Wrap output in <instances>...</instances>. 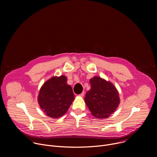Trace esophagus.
Wrapping results in <instances>:
<instances>
[{"label": "esophagus", "mask_w": 157, "mask_h": 157, "mask_svg": "<svg viewBox=\"0 0 157 157\" xmlns=\"http://www.w3.org/2000/svg\"><path fill=\"white\" fill-rule=\"evenodd\" d=\"M79 96H81V97H83V96H84V92H82V93H81Z\"/></svg>", "instance_id": "34e87169"}]
</instances>
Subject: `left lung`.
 <instances>
[{"mask_svg": "<svg viewBox=\"0 0 157 157\" xmlns=\"http://www.w3.org/2000/svg\"><path fill=\"white\" fill-rule=\"evenodd\" d=\"M91 89L86 93L85 102L92 115L98 119H105L118 107L119 93L113 83L94 76L89 81Z\"/></svg>", "mask_w": 157, "mask_h": 157, "instance_id": "8db88e82", "label": "left lung"}]
</instances>
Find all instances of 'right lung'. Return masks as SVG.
Listing matches in <instances>:
<instances>
[{"instance_id":"add662e5","label":"right lung","mask_w":157,"mask_h":157,"mask_svg":"<svg viewBox=\"0 0 157 157\" xmlns=\"http://www.w3.org/2000/svg\"><path fill=\"white\" fill-rule=\"evenodd\" d=\"M75 100L73 89L63 75L53 76L40 89L38 102L41 110L48 117L56 119L63 116Z\"/></svg>"}]
</instances>
